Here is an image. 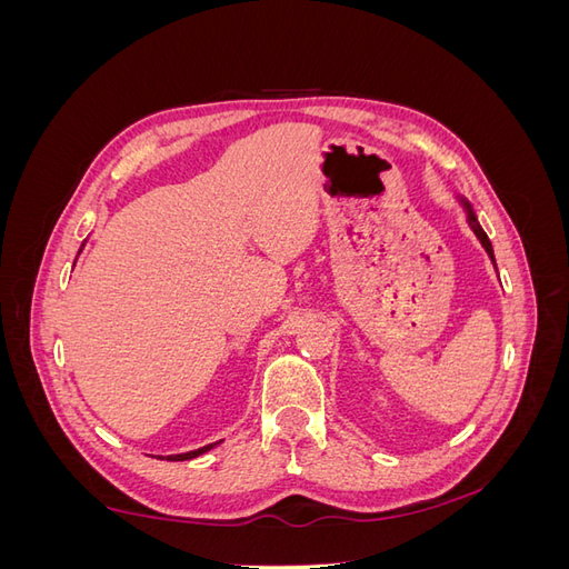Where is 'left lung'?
<instances>
[{"instance_id": "left-lung-1", "label": "left lung", "mask_w": 569, "mask_h": 569, "mask_svg": "<svg viewBox=\"0 0 569 569\" xmlns=\"http://www.w3.org/2000/svg\"><path fill=\"white\" fill-rule=\"evenodd\" d=\"M456 199H458V203L462 206V211H465V218H468V226H470V230L477 234V239H479V244L485 247V251L489 253V258H491V263L496 266V258H493V247H491V242H489V237H487V232L481 230V226H479V220H477V213H475V209H472V203L465 199V197H460V194H456Z\"/></svg>"}]
</instances>
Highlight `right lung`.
I'll return each instance as SVG.
<instances>
[{
    "instance_id": "obj_1",
    "label": "right lung",
    "mask_w": 569,
    "mask_h": 569,
    "mask_svg": "<svg viewBox=\"0 0 569 569\" xmlns=\"http://www.w3.org/2000/svg\"><path fill=\"white\" fill-rule=\"evenodd\" d=\"M84 247V244H82ZM80 247V249H82ZM213 446H218V441L216 443H209V446H201V449H197V451H189V453H178V456H166L168 460H192V458H197V456H201V453H206V451H211Z\"/></svg>"
}]
</instances>
